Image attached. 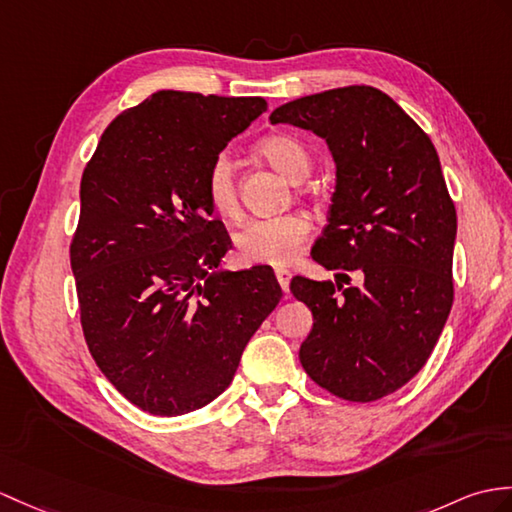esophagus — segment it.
Segmentation results:
<instances>
[{"instance_id": "34e87169", "label": "esophagus", "mask_w": 512, "mask_h": 512, "mask_svg": "<svg viewBox=\"0 0 512 512\" xmlns=\"http://www.w3.org/2000/svg\"><path fill=\"white\" fill-rule=\"evenodd\" d=\"M275 277H277V281H279V285H281V290H283L285 294H288V292H290V279H292L290 270L279 268V270H275Z\"/></svg>"}]
</instances>
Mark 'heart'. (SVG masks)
Listing matches in <instances>:
<instances>
[{"label": "heart", "instance_id": "1", "mask_svg": "<svg viewBox=\"0 0 512 512\" xmlns=\"http://www.w3.org/2000/svg\"><path fill=\"white\" fill-rule=\"evenodd\" d=\"M259 154L266 157L272 168L279 170L288 181L301 183L312 172V154L299 139L290 135H270L259 141ZM205 192L209 205L224 218L240 216V198H237L235 168L227 152L211 161ZM312 224L301 213H288L277 218L251 220L237 233L235 244L240 259L255 266L283 268L301 255Z\"/></svg>", "mask_w": 512, "mask_h": 512}]
</instances>
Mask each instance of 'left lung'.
I'll use <instances>...</instances> for the list:
<instances>
[{"instance_id": "8db88e82", "label": "left lung", "mask_w": 512, "mask_h": 512, "mask_svg": "<svg viewBox=\"0 0 512 512\" xmlns=\"http://www.w3.org/2000/svg\"><path fill=\"white\" fill-rule=\"evenodd\" d=\"M270 122L312 130L336 163L312 248L336 281L290 283L314 316L301 364L331 395L382 399L421 371L454 303L456 209L436 148L390 95L364 85L305 95ZM351 269L360 286L348 283Z\"/></svg>"}]
</instances>
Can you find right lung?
<instances>
[{"label":"right lung","mask_w":512,"mask_h":512,"mask_svg":"<svg viewBox=\"0 0 512 512\" xmlns=\"http://www.w3.org/2000/svg\"><path fill=\"white\" fill-rule=\"evenodd\" d=\"M266 109L157 91L115 117L82 174L71 242L82 331L106 379L157 417L222 395L281 301L268 266L218 268L231 237L205 192L211 161Z\"/></svg>","instance_id":"obj_1"}]
</instances>
